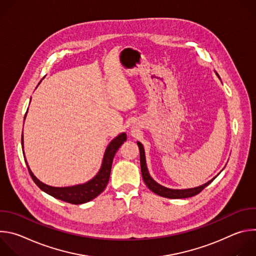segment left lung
Listing matches in <instances>:
<instances>
[{
    "mask_svg": "<svg viewBox=\"0 0 256 256\" xmlns=\"http://www.w3.org/2000/svg\"><path fill=\"white\" fill-rule=\"evenodd\" d=\"M216 76L218 77V72H216ZM220 78V77H218ZM138 149H140V170H142V179L144 181L146 186H148L149 190H151L154 194L163 196V198H192L196 196L198 194H200L204 188H206L210 182L214 181V179L218 175L214 176L212 179H210V181H208L206 184L200 186L198 188H186V190H173V188H165L161 184H159L158 182H156L150 175L148 167H147V162H146V156H144V146L142 144V142H136Z\"/></svg>",
    "mask_w": 256,
    "mask_h": 256,
    "instance_id": "8db88e82",
    "label": "left lung"
}]
</instances>
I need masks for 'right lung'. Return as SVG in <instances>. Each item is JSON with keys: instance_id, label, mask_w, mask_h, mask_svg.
<instances>
[{"instance_id": "1", "label": "right lung", "mask_w": 256, "mask_h": 256, "mask_svg": "<svg viewBox=\"0 0 256 256\" xmlns=\"http://www.w3.org/2000/svg\"><path fill=\"white\" fill-rule=\"evenodd\" d=\"M26 116H27V112L24 116V120L26 118ZM126 140V132H122L118 136H116L107 146V148L104 152L103 159H102L101 167H100L99 171L97 172V174L92 179L85 182V184L72 186L56 188V186H50L44 184V182H42L38 177L33 174V172L31 171V169L27 163L25 154H23V155H24L25 163L27 165L30 176L32 177L33 181L35 182V184L38 186L42 192H44L48 194H50L58 200H60L62 202H70L72 204H85V202H88L94 200L105 190V188L108 184L109 176H110L112 166V161H114V155L118 152V150L120 149V146ZM21 144H22V149H24L23 132H22V138H21Z\"/></svg>"}]
</instances>
